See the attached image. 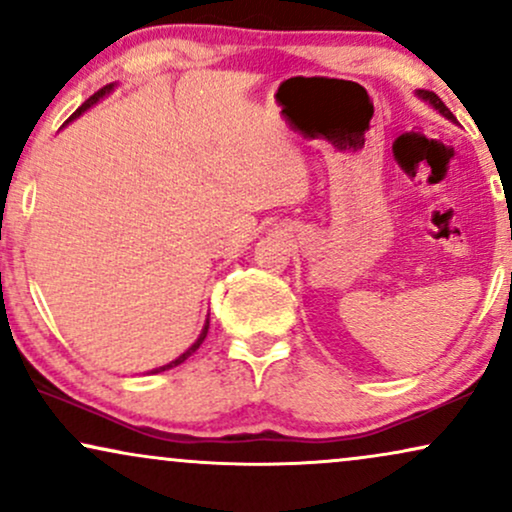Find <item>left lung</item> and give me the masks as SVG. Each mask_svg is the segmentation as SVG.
Masks as SVG:
<instances>
[{
  "instance_id": "left-lung-1",
  "label": "left lung",
  "mask_w": 512,
  "mask_h": 512,
  "mask_svg": "<svg viewBox=\"0 0 512 512\" xmlns=\"http://www.w3.org/2000/svg\"><path fill=\"white\" fill-rule=\"evenodd\" d=\"M416 96L418 99H423L425 103H430L432 108H435V111L439 113V115H444L446 120H451V122H456V118H454V113L449 111V108L444 106L442 103V99H439V96L435 94V92H428V89H416Z\"/></svg>"
}]
</instances>
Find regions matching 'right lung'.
Returning a JSON list of instances; mask_svg holds the SVG:
<instances>
[{
    "instance_id": "1",
    "label": "right lung",
    "mask_w": 512,
    "mask_h": 512,
    "mask_svg": "<svg viewBox=\"0 0 512 512\" xmlns=\"http://www.w3.org/2000/svg\"><path fill=\"white\" fill-rule=\"evenodd\" d=\"M113 87H115V82H113V84H106V87H103V89H99V92H96L94 96H89V99H87V101H84V103H82V106H80V108H77V111H75L73 115H70V120H68V122H73L75 118H80V115H82L84 111H89V108H92V106H94V103H99V101L103 99V96H106V94H111V92H113ZM68 122H66V125H68ZM208 328H210V316H208V319H205V326H203V331H200V335H198V338H196V342H193V345H191L189 349H186V352H184V354H179V357H177V359H174V361H170V364H165V366H158V368H153V371H151V373H163V371H167V368H172V366H179V364H184V361H186V359H189V357H191V354H193V352H196V349H198L200 345H203L205 335H208Z\"/></svg>"
}]
</instances>
